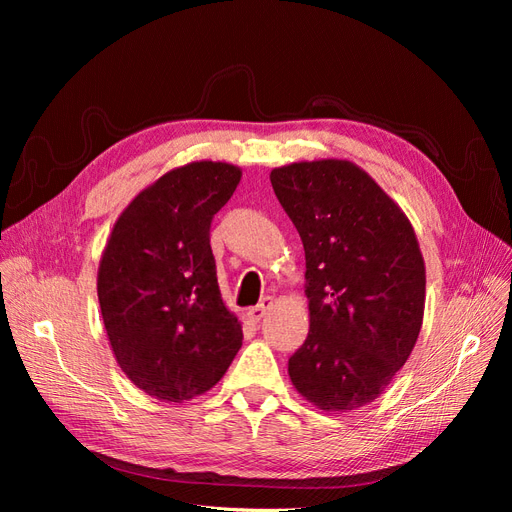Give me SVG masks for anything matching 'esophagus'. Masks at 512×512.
Here are the masks:
<instances>
[{"label": "esophagus", "instance_id": "obj_1", "mask_svg": "<svg viewBox=\"0 0 512 512\" xmlns=\"http://www.w3.org/2000/svg\"><path fill=\"white\" fill-rule=\"evenodd\" d=\"M271 305H273V299H271V297H265L256 307L247 309V318H250L252 322H260L262 318H265V314L269 312V309H271Z\"/></svg>", "mask_w": 512, "mask_h": 512}]
</instances>
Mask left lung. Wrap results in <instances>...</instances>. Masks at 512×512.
<instances>
[{
  "label": "left lung",
  "mask_w": 512,
  "mask_h": 512,
  "mask_svg": "<svg viewBox=\"0 0 512 512\" xmlns=\"http://www.w3.org/2000/svg\"><path fill=\"white\" fill-rule=\"evenodd\" d=\"M273 192L305 250L309 333L290 380L327 412L374 401L421 333L425 262L406 213L346 160L271 170Z\"/></svg>",
  "instance_id": "8db88e82"
}]
</instances>
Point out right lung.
I'll use <instances>...</instances> for the list:
<instances>
[{
    "mask_svg": "<svg viewBox=\"0 0 512 512\" xmlns=\"http://www.w3.org/2000/svg\"><path fill=\"white\" fill-rule=\"evenodd\" d=\"M241 168L192 162L170 170L119 215L98 269L104 329L119 367L162 401L203 395L241 348L220 294L211 220Z\"/></svg>",
    "mask_w": 512,
    "mask_h": 512,
    "instance_id": "1",
    "label": "right lung"
}]
</instances>
